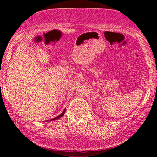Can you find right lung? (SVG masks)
<instances>
[{
  "label": "right lung",
  "mask_w": 157,
  "mask_h": 157,
  "mask_svg": "<svg viewBox=\"0 0 157 157\" xmlns=\"http://www.w3.org/2000/svg\"><path fill=\"white\" fill-rule=\"evenodd\" d=\"M65 111H66V109H64V110H63V112H62L61 113V114H60V115H59V116H58V117H55V118H53V119H50V120H47V121H54V120H56V119H60V118H61V117H63V114H64V113H65Z\"/></svg>",
  "instance_id": "obj_1"
}]
</instances>
